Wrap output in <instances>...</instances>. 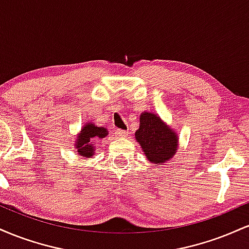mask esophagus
I'll use <instances>...</instances> for the list:
<instances>
[{
  "label": "esophagus",
  "mask_w": 249,
  "mask_h": 249,
  "mask_svg": "<svg viewBox=\"0 0 249 249\" xmlns=\"http://www.w3.org/2000/svg\"><path fill=\"white\" fill-rule=\"evenodd\" d=\"M116 136L118 137V138H123V137H125L127 134V131L125 130H121V128H117L116 130Z\"/></svg>",
  "instance_id": "34e87169"
}]
</instances>
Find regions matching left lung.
<instances>
[{
  "label": "left lung",
  "instance_id": "left-lung-1",
  "mask_svg": "<svg viewBox=\"0 0 249 249\" xmlns=\"http://www.w3.org/2000/svg\"><path fill=\"white\" fill-rule=\"evenodd\" d=\"M139 123L136 141L148 160L157 165L170 160L178 148L177 133L154 113L142 112Z\"/></svg>",
  "mask_w": 249,
  "mask_h": 249
}]
</instances>
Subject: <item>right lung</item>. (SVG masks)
Instances as JSON below:
<instances>
[{
  "mask_svg": "<svg viewBox=\"0 0 249 249\" xmlns=\"http://www.w3.org/2000/svg\"><path fill=\"white\" fill-rule=\"evenodd\" d=\"M107 136V130L103 126H97L92 123H87L82 127L81 132L77 136L75 142L76 152L81 157L85 158H92L95 156V144H92V141H96L98 138H105Z\"/></svg>",
  "mask_w": 249,
  "mask_h": 249,
  "instance_id": "right-lung-1",
  "label": "right lung"
}]
</instances>
